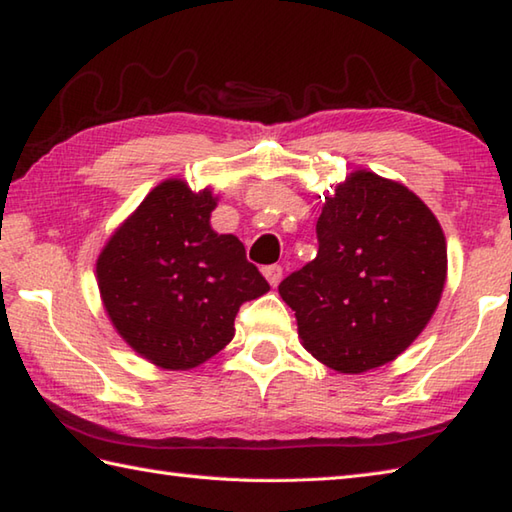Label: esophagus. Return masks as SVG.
<instances>
[{
    "instance_id": "1",
    "label": "esophagus",
    "mask_w": 512,
    "mask_h": 512,
    "mask_svg": "<svg viewBox=\"0 0 512 512\" xmlns=\"http://www.w3.org/2000/svg\"><path fill=\"white\" fill-rule=\"evenodd\" d=\"M262 273L268 279L270 286H277L279 281H281V277H284V268H281L279 264H270V266L262 268Z\"/></svg>"
}]
</instances>
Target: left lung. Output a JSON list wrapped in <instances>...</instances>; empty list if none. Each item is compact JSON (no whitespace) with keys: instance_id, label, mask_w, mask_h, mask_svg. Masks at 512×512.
<instances>
[{"instance_id":"left-lung-1","label":"left lung","mask_w":512,"mask_h":512,"mask_svg":"<svg viewBox=\"0 0 512 512\" xmlns=\"http://www.w3.org/2000/svg\"><path fill=\"white\" fill-rule=\"evenodd\" d=\"M319 253L279 284L303 347L341 374L405 352L447 279V244L427 204L398 182L356 171L328 195Z\"/></svg>"}]
</instances>
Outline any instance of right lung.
I'll list each match as a JSON object with an SVG mask.
<instances>
[{"label":"right lung","instance_id":"add662e5","mask_svg":"<svg viewBox=\"0 0 512 512\" xmlns=\"http://www.w3.org/2000/svg\"><path fill=\"white\" fill-rule=\"evenodd\" d=\"M209 189L158 184L96 262L118 334L165 369H191L233 339L242 303L270 290L235 235H217Z\"/></svg>","mask_w":512,"mask_h":512}]
</instances>
